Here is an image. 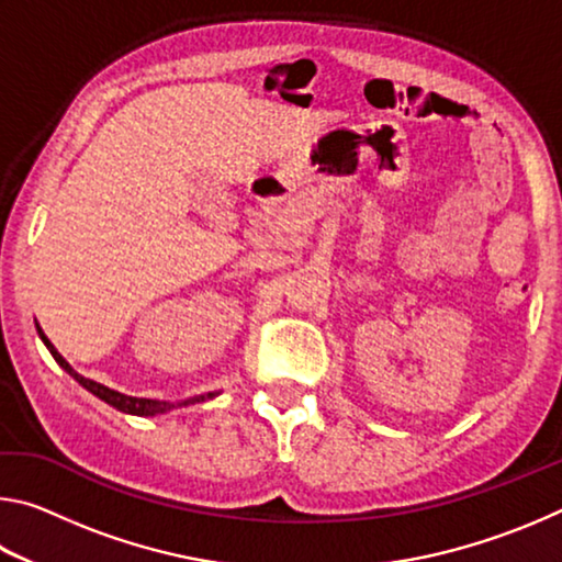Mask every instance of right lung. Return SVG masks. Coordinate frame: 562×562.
<instances>
[{
    "instance_id": "add662e5",
    "label": "right lung",
    "mask_w": 562,
    "mask_h": 562,
    "mask_svg": "<svg viewBox=\"0 0 562 562\" xmlns=\"http://www.w3.org/2000/svg\"><path fill=\"white\" fill-rule=\"evenodd\" d=\"M36 331H40V337H42V341L46 345V349L52 351V357L56 359V364H59L66 374L74 376L76 382H79L83 389H87V392H91L93 396H99L101 402H106L109 406L119 408V412H123V414H133V416H158V414H168V412H173V408L188 406V404H201V402H205V398H215L217 394H221V392H207V394H198V396H190V398H180V402H160V398H140V396L121 394V392H116V389H109V386H103V384H99V382H93V379L81 376V374L76 372V369L69 364V361H66V359L59 355V351H56V347L52 345V341L46 339V335H44L40 325H36Z\"/></svg>"
}]
</instances>
